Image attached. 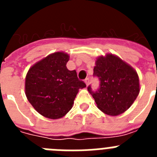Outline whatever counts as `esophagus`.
I'll return each mask as SVG.
<instances>
[{
  "label": "esophagus",
  "mask_w": 157,
  "mask_h": 157,
  "mask_svg": "<svg viewBox=\"0 0 157 157\" xmlns=\"http://www.w3.org/2000/svg\"><path fill=\"white\" fill-rule=\"evenodd\" d=\"M85 83H86V86H88L89 83H90V79H89V78H86Z\"/></svg>",
  "instance_id": "obj_1"
}]
</instances>
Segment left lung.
<instances>
[{
    "label": "left lung",
    "mask_w": 157,
    "mask_h": 157,
    "mask_svg": "<svg viewBox=\"0 0 157 157\" xmlns=\"http://www.w3.org/2000/svg\"><path fill=\"white\" fill-rule=\"evenodd\" d=\"M94 76L100 80V87L87 90L95 100L98 109L109 116L122 114L130 108L140 91L136 71L120 57L106 54L96 60Z\"/></svg>",
    "instance_id": "left-lung-1"
}]
</instances>
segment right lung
<instances>
[{
    "instance_id": "right-lung-1",
    "label": "right lung",
    "mask_w": 157,
    "mask_h": 157,
    "mask_svg": "<svg viewBox=\"0 0 157 157\" xmlns=\"http://www.w3.org/2000/svg\"><path fill=\"white\" fill-rule=\"evenodd\" d=\"M68 54L56 52L34 64L25 81L27 100L39 114L56 120L71 109L78 90L86 87L76 71H69Z\"/></svg>"
}]
</instances>
